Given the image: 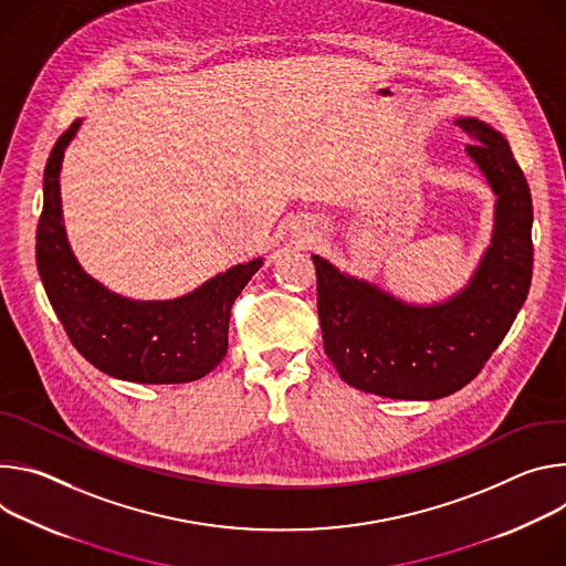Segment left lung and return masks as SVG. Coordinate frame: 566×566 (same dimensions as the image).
<instances>
[{
  "label": "left lung",
  "instance_id": "8db88e82",
  "mask_svg": "<svg viewBox=\"0 0 566 566\" xmlns=\"http://www.w3.org/2000/svg\"><path fill=\"white\" fill-rule=\"evenodd\" d=\"M474 142L468 155L490 184L492 240L470 283L448 301L413 305L322 256L317 310L324 350L339 378L394 400L446 398L472 382L511 331L533 276V200L504 135L479 118H457Z\"/></svg>",
  "mask_w": 566,
  "mask_h": 566
}]
</instances>
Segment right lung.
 I'll return each instance as SVG.
<instances>
[{"mask_svg":"<svg viewBox=\"0 0 566 566\" xmlns=\"http://www.w3.org/2000/svg\"><path fill=\"white\" fill-rule=\"evenodd\" d=\"M81 118L55 142L44 168V205L35 233L38 272L62 328L98 370L139 385L193 382L227 355L231 305L263 259L216 274L168 301H135L109 292L76 261L62 224L60 168Z\"/></svg>","mask_w":566,"mask_h":566,"instance_id":"right-lung-1","label":"right lung"}]
</instances>
